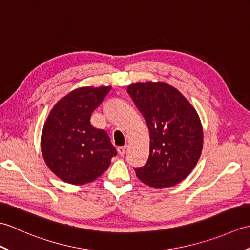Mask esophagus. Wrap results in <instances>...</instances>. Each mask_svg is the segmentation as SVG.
<instances>
[{
  "mask_svg": "<svg viewBox=\"0 0 250 250\" xmlns=\"http://www.w3.org/2000/svg\"><path fill=\"white\" fill-rule=\"evenodd\" d=\"M125 151H126V146L118 148V153H119L120 156H125Z\"/></svg>",
  "mask_w": 250,
  "mask_h": 250,
  "instance_id": "esophagus-1",
  "label": "esophagus"
}]
</instances>
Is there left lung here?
Returning <instances> with one entry per match:
<instances>
[{"mask_svg": "<svg viewBox=\"0 0 250 250\" xmlns=\"http://www.w3.org/2000/svg\"><path fill=\"white\" fill-rule=\"evenodd\" d=\"M126 91L150 135L149 158L144 167L135 168L136 176L155 189L183 182L203 148V128L196 110L176 88L163 82L132 83Z\"/></svg>", "mask_w": 250, "mask_h": 250, "instance_id": "left-lung-1", "label": "left lung"}]
</instances>
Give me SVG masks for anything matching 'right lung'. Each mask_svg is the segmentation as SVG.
<instances>
[{
	"label": "right lung",
	"instance_id": "right-lung-1",
	"mask_svg": "<svg viewBox=\"0 0 250 250\" xmlns=\"http://www.w3.org/2000/svg\"><path fill=\"white\" fill-rule=\"evenodd\" d=\"M111 87H82L58 102L47 117L41 137L43 158L58 177L72 185L91 183L117 155L104 130L90 124L93 110Z\"/></svg>",
	"mask_w": 250,
	"mask_h": 250
}]
</instances>
